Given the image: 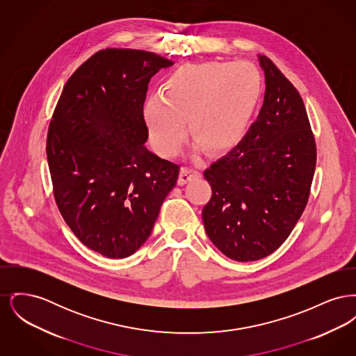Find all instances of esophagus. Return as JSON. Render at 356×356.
I'll return each mask as SVG.
<instances>
[{
  "instance_id": "34e87169",
  "label": "esophagus",
  "mask_w": 356,
  "mask_h": 356,
  "mask_svg": "<svg viewBox=\"0 0 356 356\" xmlns=\"http://www.w3.org/2000/svg\"><path fill=\"white\" fill-rule=\"evenodd\" d=\"M202 176V173L197 170H193V168H188V167H183L180 170V176H179V186H184L188 181L191 180H196Z\"/></svg>"
}]
</instances>
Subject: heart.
<instances>
[{"label":"heart","mask_w":356,"mask_h":356,"mask_svg":"<svg viewBox=\"0 0 356 356\" xmlns=\"http://www.w3.org/2000/svg\"><path fill=\"white\" fill-rule=\"evenodd\" d=\"M263 92L261 74L250 63L204 61L172 72L163 96L153 95L144 118L156 151L172 156L188 132L211 154L234 149L247 134Z\"/></svg>","instance_id":"heart-1"}]
</instances>
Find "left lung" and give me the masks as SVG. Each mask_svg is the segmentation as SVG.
Listing matches in <instances>:
<instances>
[{
  "instance_id": "1",
  "label": "left lung",
  "mask_w": 356,
  "mask_h": 356,
  "mask_svg": "<svg viewBox=\"0 0 356 356\" xmlns=\"http://www.w3.org/2000/svg\"><path fill=\"white\" fill-rule=\"evenodd\" d=\"M264 102L236 147L204 170L212 197L203 208L205 232L236 261H254L289 236L308 202L316 144L296 88L270 58L259 56Z\"/></svg>"
}]
</instances>
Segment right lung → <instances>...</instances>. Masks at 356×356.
I'll use <instances>...</instances> for the list:
<instances>
[{
	"instance_id": "1",
	"label": "right lung",
	"mask_w": 356,
	"mask_h": 356,
	"mask_svg": "<svg viewBox=\"0 0 356 356\" xmlns=\"http://www.w3.org/2000/svg\"><path fill=\"white\" fill-rule=\"evenodd\" d=\"M173 63L152 51L95 53L67 81L47 154L57 207L77 238L111 259L147 241L180 167L148 151L144 102Z\"/></svg>"
}]
</instances>
